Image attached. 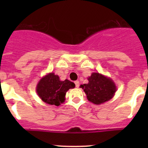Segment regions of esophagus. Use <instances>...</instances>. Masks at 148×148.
I'll use <instances>...</instances> for the list:
<instances>
[{"mask_svg": "<svg viewBox=\"0 0 148 148\" xmlns=\"http://www.w3.org/2000/svg\"><path fill=\"white\" fill-rule=\"evenodd\" d=\"M74 83H75L76 87H79V81H75V82H74Z\"/></svg>", "mask_w": 148, "mask_h": 148, "instance_id": "obj_1", "label": "esophagus"}]
</instances>
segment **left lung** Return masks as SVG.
Returning <instances> with one entry per match:
<instances>
[{
    "mask_svg": "<svg viewBox=\"0 0 148 148\" xmlns=\"http://www.w3.org/2000/svg\"><path fill=\"white\" fill-rule=\"evenodd\" d=\"M88 81L89 83L82 84L80 87L84 89L88 100L95 104L110 100L117 91L114 82L99 73H92Z\"/></svg>",
    "mask_w": 148,
    "mask_h": 148,
    "instance_id": "left-lung-1",
    "label": "left lung"
}]
</instances>
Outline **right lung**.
Wrapping results in <instances>:
<instances>
[{"label":"right lung","mask_w":148,"mask_h":148,"mask_svg":"<svg viewBox=\"0 0 148 148\" xmlns=\"http://www.w3.org/2000/svg\"><path fill=\"white\" fill-rule=\"evenodd\" d=\"M74 87V82L68 79L61 81L59 76L51 72L41 79L36 86V92L43 102L59 106L64 102L67 91Z\"/></svg>","instance_id":"obj_1"}]
</instances>
